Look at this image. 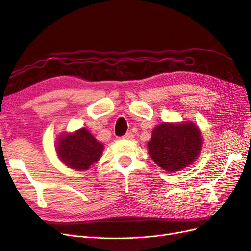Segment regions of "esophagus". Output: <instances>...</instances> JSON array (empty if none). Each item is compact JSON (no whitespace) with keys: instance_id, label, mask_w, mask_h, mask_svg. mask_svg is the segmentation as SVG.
<instances>
[{"instance_id":"obj_1","label":"esophagus","mask_w":251,"mask_h":251,"mask_svg":"<svg viewBox=\"0 0 251 251\" xmlns=\"http://www.w3.org/2000/svg\"><path fill=\"white\" fill-rule=\"evenodd\" d=\"M124 138L126 139V140H132V139L134 138V135H133L131 132H128V133H126V134L124 136Z\"/></svg>"}]
</instances>
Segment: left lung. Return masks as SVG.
Instances as JSON below:
<instances>
[{
    "instance_id": "1",
    "label": "left lung",
    "mask_w": 251,
    "mask_h": 251,
    "mask_svg": "<svg viewBox=\"0 0 251 251\" xmlns=\"http://www.w3.org/2000/svg\"><path fill=\"white\" fill-rule=\"evenodd\" d=\"M200 128L192 121L158 125L148 142L149 155L168 172H178L191 165L202 149Z\"/></svg>"
}]
</instances>
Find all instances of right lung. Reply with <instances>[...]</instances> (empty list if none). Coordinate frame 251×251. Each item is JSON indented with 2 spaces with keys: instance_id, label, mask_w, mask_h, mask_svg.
Masks as SVG:
<instances>
[{
  "instance_id": "obj_1",
  "label": "right lung",
  "mask_w": 251,
  "mask_h": 251,
  "mask_svg": "<svg viewBox=\"0 0 251 251\" xmlns=\"http://www.w3.org/2000/svg\"><path fill=\"white\" fill-rule=\"evenodd\" d=\"M103 144L85 127L59 136L56 143V153L60 161L76 171L88 170L100 160L103 151Z\"/></svg>"
}]
</instances>
